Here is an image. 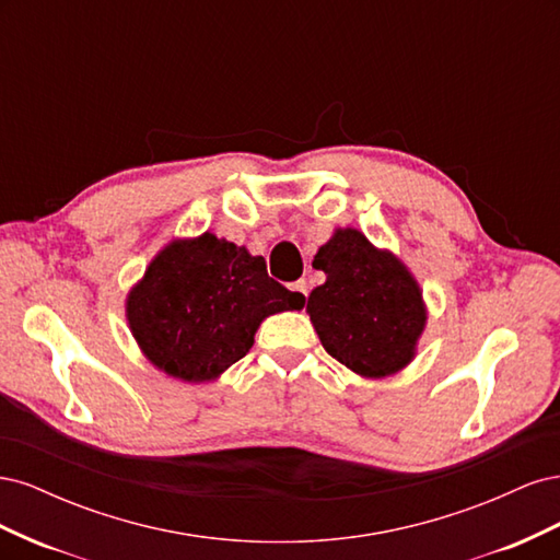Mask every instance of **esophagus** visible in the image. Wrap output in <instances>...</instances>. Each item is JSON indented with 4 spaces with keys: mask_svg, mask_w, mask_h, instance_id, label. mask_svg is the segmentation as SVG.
Instances as JSON below:
<instances>
[{
    "mask_svg": "<svg viewBox=\"0 0 560 560\" xmlns=\"http://www.w3.org/2000/svg\"><path fill=\"white\" fill-rule=\"evenodd\" d=\"M292 292H296L301 299H306V296H308V282H306V280L292 282Z\"/></svg>",
    "mask_w": 560,
    "mask_h": 560,
    "instance_id": "obj_1",
    "label": "esophagus"
}]
</instances>
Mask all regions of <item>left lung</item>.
Listing matches in <instances>:
<instances>
[{
	"label": "left lung",
	"instance_id": "8db88e82",
	"mask_svg": "<svg viewBox=\"0 0 560 560\" xmlns=\"http://www.w3.org/2000/svg\"><path fill=\"white\" fill-rule=\"evenodd\" d=\"M313 268L327 276L306 313L322 346L362 378H387L409 366L428 325V306L413 273L395 252L358 229H334Z\"/></svg>",
	"mask_w": 560,
	"mask_h": 560
}]
</instances>
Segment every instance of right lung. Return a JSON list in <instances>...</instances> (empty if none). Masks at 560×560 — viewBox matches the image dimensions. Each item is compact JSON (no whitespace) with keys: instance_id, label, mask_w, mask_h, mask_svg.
I'll return each instance as SVG.
<instances>
[{"instance_id":"right-lung-1","label":"right lung","mask_w":560,"mask_h":560,"mask_svg":"<svg viewBox=\"0 0 560 560\" xmlns=\"http://www.w3.org/2000/svg\"><path fill=\"white\" fill-rule=\"evenodd\" d=\"M303 303L268 278L264 257L206 231L156 252L130 287L126 319L151 366L200 385L245 358L266 317Z\"/></svg>"}]
</instances>
